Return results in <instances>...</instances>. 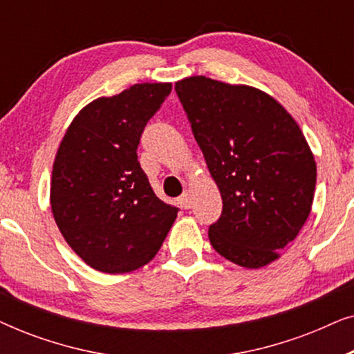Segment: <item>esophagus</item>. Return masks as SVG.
<instances>
[{"label": "esophagus", "mask_w": 354, "mask_h": 354, "mask_svg": "<svg viewBox=\"0 0 354 354\" xmlns=\"http://www.w3.org/2000/svg\"><path fill=\"white\" fill-rule=\"evenodd\" d=\"M178 205H180L183 209H188V207L192 206V196H190V193L188 192H185L183 193V195L178 198Z\"/></svg>", "instance_id": "esophagus-1"}]
</instances>
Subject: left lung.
Returning a JSON list of instances; mask_svg holds the SVG:
<instances>
[{"instance_id": "obj_1", "label": "left lung", "mask_w": 354, "mask_h": 354, "mask_svg": "<svg viewBox=\"0 0 354 354\" xmlns=\"http://www.w3.org/2000/svg\"><path fill=\"white\" fill-rule=\"evenodd\" d=\"M176 91L222 196L212 248L241 268L268 266L311 212L316 162L301 129L253 86L195 75Z\"/></svg>"}]
</instances>
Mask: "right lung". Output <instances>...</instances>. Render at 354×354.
Wrapping results in <instances>:
<instances>
[{
  "label": "right lung",
  "instance_id": "obj_1",
  "mask_svg": "<svg viewBox=\"0 0 354 354\" xmlns=\"http://www.w3.org/2000/svg\"><path fill=\"white\" fill-rule=\"evenodd\" d=\"M171 84H137L86 104L53 164L51 211L67 245L90 268L125 274L161 248L178 207L154 195L137 148Z\"/></svg>",
  "mask_w": 354,
  "mask_h": 354
}]
</instances>
